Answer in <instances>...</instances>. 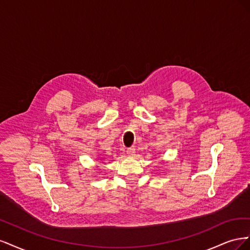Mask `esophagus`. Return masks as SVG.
Listing matches in <instances>:
<instances>
[{
    "instance_id": "1",
    "label": "esophagus",
    "mask_w": 250,
    "mask_h": 250,
    "mask_svg": "<svg viewBox=\"0 0 250 250\" xmlns=\"http://www.w3.org/2000/svg\"><path fill=\"white\" fill-rule=\"evenodd\" d=\"M126 152H127V154L129 155V156H132V155H134V153H135V148L134 147H130V148H127V150H126Z\"/></svg>"
}]
</instances>
